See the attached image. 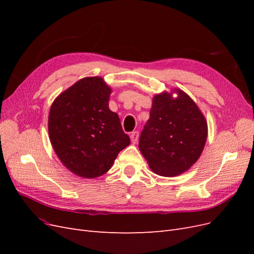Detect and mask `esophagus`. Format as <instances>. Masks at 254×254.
<instances>
[{
	"instance_id": "1",
	"label": "esophagus",
	"mask_w": 254,
	"mask_h": 254,
	"mask_svg": "<svg viewBox=\"0 0 254 254\" xmlns=\"http://www.w3.org/2000/svg\"><path fill=\"white\" fill-rule=\"evenodd\" d=\"M130 139H131V142L133 144H135L137 142V140H139V132L137 131L131 132V134H130Z\"/></svg>"
}]
</instances>
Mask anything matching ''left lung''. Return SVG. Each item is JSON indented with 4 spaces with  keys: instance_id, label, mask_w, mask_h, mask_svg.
Returning a JSON list of instances; mask_svg holds the SVG:
<instances>
[{
    "instance_id": "1",
    "label": "left lung",
    "mask_w": 254,
    "mask_h": 254,
    "mask_svg": "<svg viewBox=\"0 0 254 254\" xmlns=\"http://www.w3.org/2000/svg\"><path fill=\"white\" fill-rule=\"evenodd\" d=\"M174 91L177 98L172 97ZM206 137L204 115L186 92L176 89L153 96L139 148L153 173L174 177L196 163Z\"/></svg>"
}]
</instances>
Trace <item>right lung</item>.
I'll use <instances>...</instances> for the list:
<instances>
[{
    "label": "right lung",
    "mask_w": 254,
    "mask_h": 254,
    "mask_svg": "<svg viewBox=\"0 0 254 254\" xmlns=\"http://www.w3.org/2000/svg\"><path fill=\"white\" fill-rule=\"evenodd\" d=\"M110 93L102 77H84L59 94L50 109L53 148L67 170L82 178L106 174L130 144L119 115L109 109Z\"/></svg>",
    "instance_id": "add662e5"
}]
</instances>
